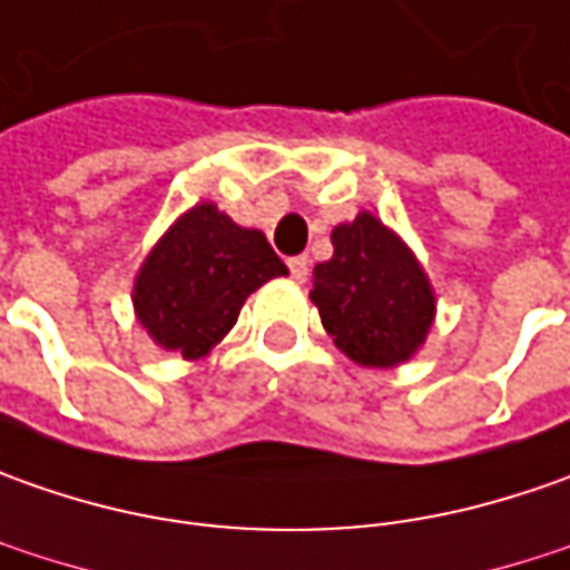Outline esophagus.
Masks as SVG:
<instances>
[{"mask_svg":"<svg viewBox=\"0 0 570 570\" xmlns=\"http://www.w3.org/2000/svg\"><path fill=\"white\" fill-rule=\"evenodd\" d=\"M286 265H289V274H293V281H299V284H303L305 277H308V258H305V255H296V258H289Z\"/></svg>","mask_w":570,"mask_h":570,"instance_id":"obj_1","label":"esophagus"}]
</instances>
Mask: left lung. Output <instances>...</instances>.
Instances as JSON below:
<instances>
[{
  "label": "left lung",
  "mask_w": 570,
  "mask_h": 570,
  "mask_svg": "<svg viewBox=\"0 0 570 570\" xmlns=\"http://www.w3.org/2000/svg\"><path fill=\"white\" fill-rule=\"evenodd\" d=\"M334 258L312 271L324 331L353 363L387 368L425 341L435 296L401 239L372 214L331 233Z\"/></svg>",
  "instance_id": "8db88e82"
}]
</instances>
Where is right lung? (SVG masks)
<instances>
[{"label": "right lung", "instance_id": "right-lung-1", "mask_svg": "<svg viewBox=\"0 0 570 570\" xmlns=\"http://www.w3.org/2000/svg\"><path fill=\"white\" fill-rule=\"evenodd\" d=\"M281 274L286 265L265 233L198 205L148 255L135 284V312L157 344L198 360L236 324L248 293Z\"/></svg>", "mask_w": 570, "mask_h": 570}]
</instances>
